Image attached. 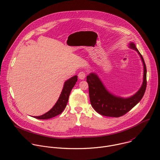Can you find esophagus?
Returning <instances> with one entry per match:
<instances>
[{"instance_id": "1", "label": "esophagus", "mask_w": 160, "mask_h": 160, "mask_svg": "<svg viewBox=\"0 0 160 160\" xmlns=\"http://www.w3.org/2000/svg\"><path fill=\"white\" fill-rule=\"evenodd\" d=\"M78 77L79 78V79H81V80H83L85 77H86V73L84 72H80L78 75Z\"/></svg>"}]
</instances>
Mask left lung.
I'll use <instances>...</instances> for the list:
<instances>
[{
    "label": "left lung",
    "mask_w": 160,
    "mask_h": 160,
    "mask_svg": "<svg viewBox=\"0 0 160 160\" xmlns=\"http://www.w3.org/2000/svg\"><path fill=\"white\" fill-rule=\"evenodd\" d=\"M129 48L138 52L144 66L142 86L133 96L128 98L116 96L110 93L106 88L96 73H91L87 77L91 105L95 111L101 115L116 118L122 117L132 109L144 96L147 85L146 64L142 55L136 48L134 43L130 42Z\"/></svg>",
    "instance_id": "1"
}]
</instances>
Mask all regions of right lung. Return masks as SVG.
<instances>
[{
	"instance_id": "obj_1",
	"label": "right lung",
	"mask_w": 160,
	"mask_h": 160,
	"mask_svg": "<svg viewBox=\"0 0 160 160\" xmlns=\"http://www.w3.org/2000/svg\"><path fill=\"white\" fill-rule=\"evenodd\" d=\"M77 76L75 75L66 80L64 82L61 95L55 105L52 107V108L46 113L43 114V115L34 117V118L40 120H46L53 118L61 114L65 109L67 105L71 90L75 86L76 82H77Z\"/></svg>"
}]
</instances>
